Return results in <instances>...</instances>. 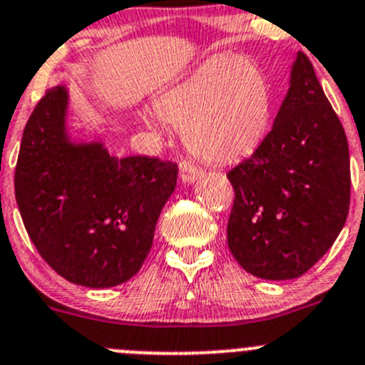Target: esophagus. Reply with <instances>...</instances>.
I'll list each match as a JSON object with an SVG mask.
<instances>
[{"instance_id":"34e87169","label":"esophagus","mask_w":365,"mask_h":365,"mask_svg":"<svg viewBox=\"0 0 365 365\" xmlns=\"http://www.w3.org/2000/svg\"><path fill=\"white\" fill-rule=\"evenodd\" d=\"M203 175V169L200 165H194L190 162H180V180L185 183H192Z\"/></svg>"}]
</instances>
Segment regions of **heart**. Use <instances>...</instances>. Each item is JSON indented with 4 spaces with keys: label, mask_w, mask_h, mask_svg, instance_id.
<instances>
[{
    "label": "heart",
    "mask_w": 365,
    "mask_h": 365,
    "mask_svg": "<svg viewBox=\"0 0 365 365\" xmlns=\"http://www.w3.org/2000/svg\"><path fill=\"white\" fill-rule=\"evenodd\" d=\"M272 115L274 91L263 66L250 57H217L163 91L144 117L153 128H182L192 155L230 162L263 142Z\"/></svg>",
    "instance_id": "b5f03b06"
}]
</instances>
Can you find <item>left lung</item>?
<instances>
[{"mask_svg": "<svg viewBox=\"0 0 365 365\" xmlns=\"http://www.w3.org/2000/svg\"><path fill=\"white\" fill-rule=\"evenodd\" d=\"M227 178L236 192L227 240L248 274L301 277L335 243L351 198L349 148L302 52L272 131Z\"/></svg>", "mask_w": 365, "mask_h": 365, "instance_id": "left-lung-1", "label": "left lung"}]
</instances>
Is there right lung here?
I'll return each mask as SVG.
<instances>
[{
  "label": "right lung",
  "instance_id": "right-lung-1",
  "mask_svg": "<svg viewBox=\"0 0 365 365\" xmlns=\"http://www.w3.org/2000/svg\"><path fill=\"white\" fill-rule=\"evenodd\" d=\"M68 91L46 90L25 125L14 189L34 247L66 281L110 288L140 270L178 165L73 144Z\"/></svg>",
  "mask_w": 365,
  "mask_h": 365
}]
</instances>
